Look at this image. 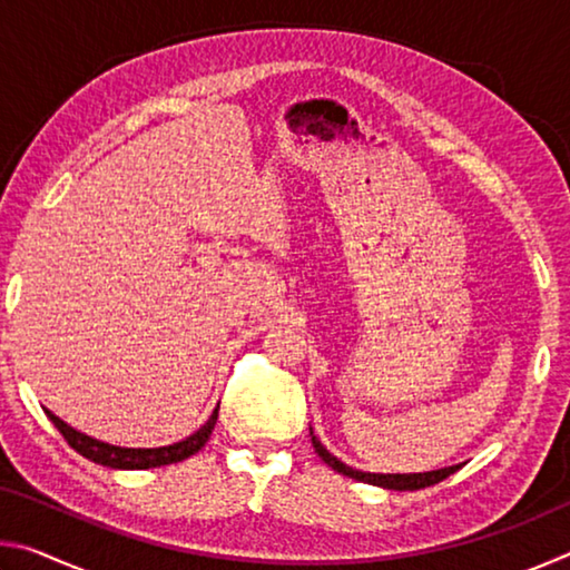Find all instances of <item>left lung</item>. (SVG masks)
<instances>
[{
	"instance_id": "left-lung-1",
	"label": "left lung",
	"mask_w": 570,
	"mask_h": 570,
	"mask_svg": "<svg viewBox=\"0 0 570 570\" xmlns=\"http://www.w3.org/2000/svg\"><path fill=\"white\" fill-rule=\"evenodd\" d=\"M308 435H312V445L316 450V455H320L326 465L332 470L342 472V475L352 478V480H360V482H370V485H377V488H387V490H420V488H430L435 485V482L445 480L452 472L460 470V465H452V468H442V470H432V472H392V475H382V472H362V470H354L350 465H344L340 458H334L330 450H326L320 440L314 438V432L308 430Z\"/></svg>"
}]
</instances>
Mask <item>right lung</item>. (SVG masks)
<instances>
[{
  "label": "right lung",
  "instance_id": "add662e5",
  "mask_svg": "<svg viewBox=\"0 0 570 570\" xmlns=\"http://www.w3.org/2000/svg\"><path fill=\"white\" fill-rule=\"evenodd\" d=\"M50 420L57 430L62 432V438L67 440V445L72 450L80 452L82 458H88L90 462H98V465L112 468V470H148V468H160V465H173V462H180L206 445L210 432L216 428L218 420V407L210 414L206 424L193 432L190 438L173 442V445L166 448H118V445H108V442H100L90 435H82V432L72 430L70 424L62 422L60 417H55L52 412Z\"/></svg>",
  "mask_w": 570,
  "mask_h": 570
}]
</instances>
